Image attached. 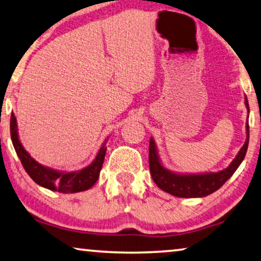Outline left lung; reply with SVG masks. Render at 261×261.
Segmentation results:
<instances>
[{
	"mask_svg": "<svg viewBox=\"0 0 261 261\" xmlns=\"http://www.w3.org/2000/svg\"><path fill=\"white\" fill-rule=\"evenodd\" d=\"M245 107L249 118L250 107L247 97L245 96ZM250 130L249 122L246 123V140L243 147L239 150L236 158L226 168L218 172L205 173H177L164 166L160 159L159 150L156 147L154 139L150 138V151H148V161H150V172L152 179L158 187L176 197H204L216 192L224 185L227 180L237 171L239 165L245 158L247 146H249Z\"/></svg>",
	"mask_w": 261,
	"mask_h": 261,
	"instance_id": "8db88e82",
	"label": "left lung"
}]
</instances>
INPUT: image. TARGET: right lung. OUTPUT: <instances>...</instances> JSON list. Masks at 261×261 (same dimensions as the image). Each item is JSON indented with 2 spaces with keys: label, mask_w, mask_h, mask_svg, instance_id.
Segmentation results:
<instances>
[{
  "label": "right lung",
  "mask_w": 261,
  "mask_h": 261,
  "mask_svg": "<svg viewBox=\"0 0 261 261\" xmlns=\"http://www.w3.org/2000/svg\"><path fill=\"white\" fill-rule=\"evenodd\" d=\"M10 136L12 145L15 147L20 163L31 179L41 187L65 194L84 192V190L92 188L96 184L98 176H100L103 161H105L107 152L106 144L109 139L107 138L102 144L92 164L80 171L66 172L44 166L29 154V152L23 147L19 140L17 121H16L14 113H11L10 117Z\"/></svg>",
  "instance_id": "obj_1"
}]
</instances>
